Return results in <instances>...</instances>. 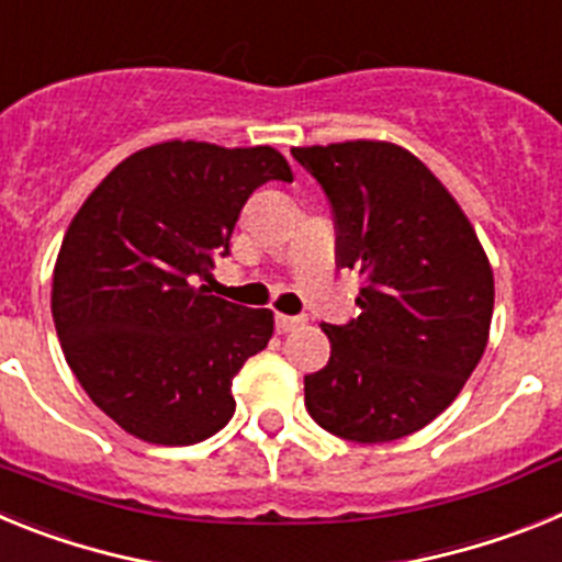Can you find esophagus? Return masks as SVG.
I'll return each instance as SVG.
<instances>
[{
	"instance_id": "1",
	"label": "esophagus",
	"mask_w": 562,
	"mask_h": 562,
	"mask_svg": "<svg viewBox=\"0 0 562 562\" xmlns=\"http://www.w3.org/2000/svg\"><path fill=\"white\" fill-rule=\"evenodd\" d=\"M304 324V317H297V315H276V329L284 335V331H292L297 329V326Z\"/></svg>"
}]
</instances>
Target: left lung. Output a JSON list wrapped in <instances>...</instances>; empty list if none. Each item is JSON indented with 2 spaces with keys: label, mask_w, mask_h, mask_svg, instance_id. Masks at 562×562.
<instances>
[{
  "label": "left lung",
  "mask_w": 562,
  "mask_h": 562,
  "mask_svg": "<svg viewBox=\"0 0 562 562\" xmlns=\"http://www.w3.org/2000/svg\"><path fill=\"white\" fill-rule=\"evenodd\" d=\"M292 157L329 200L337 265L362 276L360 315L321 324L331 357L304 376L306 411L360 445L416 434L486 349L495 284L484 247L448 188L402 146L349 140Z\"/></svg>",
  "instance_id": "left-lung-1"
}]
</instances>
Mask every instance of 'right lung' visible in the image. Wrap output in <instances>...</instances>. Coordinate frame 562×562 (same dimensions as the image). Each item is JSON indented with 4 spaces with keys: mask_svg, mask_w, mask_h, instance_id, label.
I'll return each instance as SVG.
<instances>
[{
    "mask_svg": "<svg viewBox=\"0 0 562 562\" xmlns=\"http://www.w3.org/2000/svg\"><path fill=\"white\" fill-rule=\"evenodd\" d=\"M292 182L276 148L168 140L89 193L58 250L53 321L89 400L151 445H196L231 422L233 376L272 337V312L211 295L258 186Z\"/></svg>",
    "mask_w": 562,
    "mask_h": 562,
    "instance_id": "right-lung-1",
    "label": "right lung"
}]
</instances>
